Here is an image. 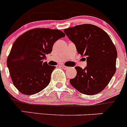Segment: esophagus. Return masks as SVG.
<instances>
[{"mask_svg": "<svg viewBox=\"0 0 127 127\" xmlns=\"http://www.w3.org/2000/svg\"><path fill=\"white\" fill-rule=\"evenodd\" d=\"M61 67H62L63 69H68L69 68V67H67V66H63V65H62V66H61Z\"/></svg>", "mask_w": 127, "mask_h": 127, "instance_id": "34e87169", "label": "esophagus"}]
</instances>
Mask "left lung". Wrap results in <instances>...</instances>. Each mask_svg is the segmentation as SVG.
<instances>
[{"instance_id": "left-lung-1", "label": "left lung", "mask_w": 127, "mask_h": 127, "mask_svg": "<svg viewBox=\"0 0 127 127\" xmlns=\"http://www.w3.org/2000/svg\"><path fill=\"white\" fill-rule=\"evenodd\" d=\"M78 53L87 60L84 69L76 66L77 75L69 80L72 86L88 95L104 89L116 71L117 52L108 34L96 26L84 24L65 29Z\"/></svg>"}]
</instances>
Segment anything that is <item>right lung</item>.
<instances>
[{
    "instance_id": "obj_1",
    "label": "right lung",
    "mask_w": 127,
    "mask_h": 127,
    "mask_svg": "<svg viewBox=\"0 0 127 127\" xmlns=\"http://www.w3.org/2000/svg\"><path fill=\"white\" fill-rule=\"evenodd\" d=\"M65 37L58 29L36 28L26 32L13 44L7 58L10 76L15 87L26 95L47 87L55 66L43 62L57 40Z\"/></svg>"
}]
</instances>
